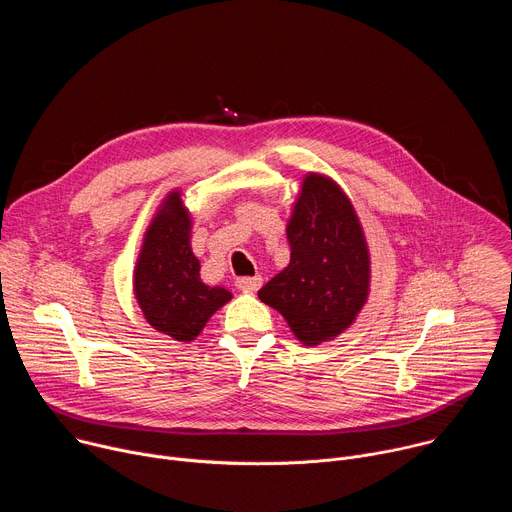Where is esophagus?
Instances as JSON below:
<instances>
[{"label": "esophagus", "mask_w": 512, "mask_h": 512, "mask_svg": "<svg viewBox=\"0 0 512 512\" xmlns=\"http://www.w3.org/2000/svg\"><path fill=\"white\" fill-rule=\"evenodd\" d=\"M261 283H263L261 275H245V277L237 279V287L243 291H257L261 287Z\"/></svg>", "instance_id": "34e87169"}]
</instances>
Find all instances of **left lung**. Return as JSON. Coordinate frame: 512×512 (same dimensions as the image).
I'll use <instances>...</instances> for the list:
<instances>
[{"instance_id": "obj_1", "label": "left lung", "mask_w": 512, "mask_h": 512, "mask_svg": "<svg viewBox=\"0 0 512 512\" xmlns=\"http://www.w3.org/2000/svg\"><path fill=\"white\" fill-rule=\"evenodd\" d=\"M289 265L259 289L306 346L342 334L369 298L371 255L342 188L308 174L287 223Z\"/></svg>"}]
</instances>
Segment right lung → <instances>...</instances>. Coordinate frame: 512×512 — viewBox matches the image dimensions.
I'll use <instances>...</instances> for the list:
<instances>
[{
    "label": "right lung",
    "mask_w": 512,
    "mask_h": 512,
    "mask_svg": "<svg viewBox=\"0 0 512 512\" xmlns=\"http://www.w3.org/2000/svg\"><path fill=\"white\" fill-rule=\"evenodd\" d=\"M190 233V212L180 190H174L145 231L133 271L135 300L145 320L178 342L194 340L208 318L233 298L225 287L202 283Z\"/></svg>",
    "instance_id": "obj_1"
}]
</instances>
